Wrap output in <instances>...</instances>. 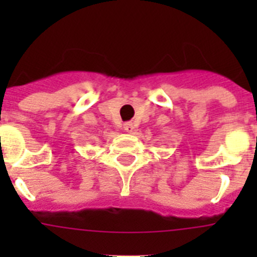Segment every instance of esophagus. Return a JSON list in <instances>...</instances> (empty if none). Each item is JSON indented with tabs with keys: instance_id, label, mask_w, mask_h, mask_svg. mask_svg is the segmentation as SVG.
Here are the masks:
<instances>
[{
	"instance_id": "esophagus-1",
	"label": "esophagus",
	"mask_w": 257,
	"mask_h": 257,
	"mask_svg": "<svg viewBox=\"0 0 257 257\" xmlns=\"http://www.w3.org/2000/svg\"><path fill=\"white\" fill-rule=\"evenodd\" d=\"M123 128L127 131V133H133L135 127H134L133 122H126V123L123 124Z\"/></svg>"
}]
</instances>
